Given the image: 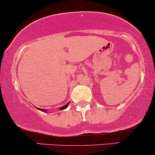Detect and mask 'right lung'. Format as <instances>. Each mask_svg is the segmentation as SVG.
<instances>
[{
	"instance_id": "right-lung-1",
	"label": "right lung",
	"mask_w": 155,
	"mask_h": 155,
	"mask_svg": "<svg viewBox=\"0 0 155 155\" xmlns=\"http://www.w3.org/2000/svg\"><path fill=\"white\" fill-rule=\"evenodd\" d=\"M69 104V103L66 104V105H64V106H62V107H59V108H58V109H60V110H64V109H66V108H67V107H68ZM36 108H37V109H39V110H41V111H44V112H47V110H45V109H41V108H38V107H36Z\"/></svg>"
}]
</instances>
